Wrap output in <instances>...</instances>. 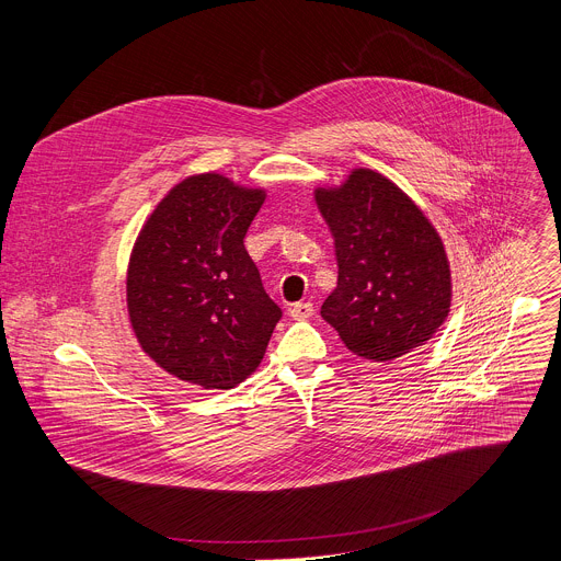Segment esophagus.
<instances>
[{"instance_id": "obj_1", "label": "esophagus", "mask_w": 561, "mask_h": 561, "mask_svg": "<svg viewBox=\"0 0 561 561\" xmlns=\"http://www.w3.org/2000/svg\"><path fill=\"white\" fill-rule=\"evenodd\" d=\"M312 310H314V306L310 301H297V304L290 306V317L293 319H308V317H312Z\"/></svg>"}]
</instances>
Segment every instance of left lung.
Here are the masks:
<instances>
[{"label": "left lung", "instance_id": "obj_1", "mask_svg": "<svg viewBox=\"0 0 561 561\" xmlns=\"http://www.w3.org/2000/svg\"><path fill=\"white\" fill-rule=\"evenodd\" d=\"M337 260L322 317L359 357L390 362L422 346L450 308V268L437 230L390 180L353 171L317 191Z\"/></svg>", "mask_w": 561, "mask_h": 561}]
</instances>
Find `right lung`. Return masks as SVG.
<instances>
[{"label":"right lung","mask_w":561,"mask_h":561,"mask_svg":"<svg viewBox=\"0 0 561 561\" xmlns=\"http://www.w3.org/2000/svg\"><path fill=\"white\" fill-rule=\"evenodd\" d=\"M266 195L206 173L148 217L128 266V314L141 348L171 375L232 388L262 362L282 308L244 237Z\"/></svg>","instance_id":"obj_1"}]
</instances>
